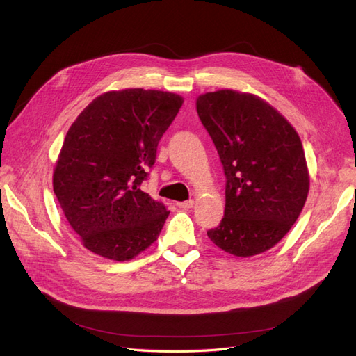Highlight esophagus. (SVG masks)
Masks as SVG:
<instances>
[{
	"label": "esophagus",
	"mask_w": 356,
	"mask_h": 356,
	"mask_svg": "<svg viewBox=\"0 0 356 356\" xmlns=\"http://www.w3.org/2000/svg\"><path fill=\"white\" fill-rule=\"evenodd\" d=\"M194 200H188V202H181V203H177V206L180 209H193L194 207Z\"/></svg>",
	"instance_id": "1"
}]
</instances>
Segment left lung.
<instances>
[{"label":"left lung","mask_w":356,"mask_h":356,"mask_svg":"<svg viewBox=\"0 0 356 356\" xmlns=\"http://www.w3.org/2000/svg\"><path fill=\"white\" fill-rule=\"evenodd\" d=\"M195 106L227 177L224 218L209 239L234 257L257 256L284 238L307 202L302 143L287 118L256 95L218 90L200 95Z\"/></svg>","instance_id":"obj_1"}]
</instances>
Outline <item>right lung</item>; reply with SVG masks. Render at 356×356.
I'll return each instance as SVG.
<instances>
[{
    "label": "right lung",
    "instance_id": "obj_1",
    "mask_svg": "<svg viewBox=\"0 0 356 356\" xmlns=\"http://www.w3.org/2000/svg\"><path fill=\"white\" fill-rule=\"evenodd\" d=\"M181 104L170 91L113 90L91 100L69 127L52 186L88 251L127 261L158 239L170 212L140 185Z\"/></svg>",
    "mask_w": 356,
    "mask_h": 356
}]
</instances>
